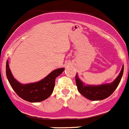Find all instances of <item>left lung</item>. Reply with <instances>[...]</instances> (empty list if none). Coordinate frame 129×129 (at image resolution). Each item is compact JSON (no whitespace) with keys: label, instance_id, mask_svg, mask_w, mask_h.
Masks as SVG:
<instances>
[{"label":"left lung","instance_id":"obj_1","mask_svg":"<svg viewBox=\"0 0 129 129\" xmlns=\"http://www.w3.org/2000/svg\"><path fill=\"white\" fill-rule=\"evenodd\" d=\"M123 69L124 67L123 65L120 73L113 82L96 86L85 85L79 78L77 74H76V82L77 90L83 96L92 101H99L107 98L114 92L116 88L118 87L123 74Z\"/></svg>","mask_w":129,"mask_h":129}]
</instances>
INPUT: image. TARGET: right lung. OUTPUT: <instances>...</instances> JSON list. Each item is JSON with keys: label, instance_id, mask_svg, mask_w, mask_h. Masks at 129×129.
Masks as SVG:
<instances>
[{"label": "right lung", "instance_id": "right-lung-1", "mask_svg": "<svg viewBox=\"0 0 129 129\" xmlns=\"http://www.w3.org/2000/svg\"><path fill=\"white\" fill-rule=\"evenodd\" d=\"M7 78L10 85L20 98L31 103L40 102L50 96L55 86V80L64 70V68H58L52 71L43 79L35 83L21 84L13 77L9 67L8 61L6 67Z\"/></svg>", "mask_w": 129, "mask_h": 129}]
</instances>
